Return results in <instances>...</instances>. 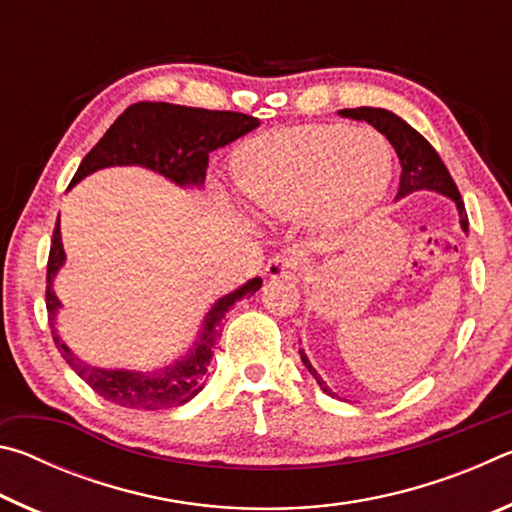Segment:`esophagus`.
I'll return each instance as SVG.
<instances>
[{
	"instance_id": "obj_1",
	"label": "esophagus",
	"mask_w": 512,
	"mask_h": 512,
	"mask_svg": "<svg viewBox=\"0 0 512 512\" xmlns=\"http://www.w3.org/2000/svg\"><path fill=\"white\" fill-rule=\"evenodd\" d=\"M266 273L271 280H293V282H302L305 280V266H302L296 257H287V255H277L271 262L266 264Z\"/></svg>"
}]
</instances>
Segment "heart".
<instances>
[{
  "label": "heart",
  "instance_id": "heart-1",
  "mask_svg": "<svg viewBox=\"0 0 512 512\" xmlns=\"http://www.w3.org/2000/svg\"><path fill=\"white\" fill-rule=\"evenodd\" d=\"M232 173L259 214L291 219L309 207L323 228H339L384 198L393 155L384 137L372 131L302 126L239 146Z\"/></svg>",
  "mask_w": 512,
  "mask_h": 512
}]
</instances>
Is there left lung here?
<instances>
[{
  "mask_svg": "<svg viewBox=\"0 0 512 512\" xmlns=\"http://www.w3.org/2000/svg\"><path fill=\"white\" fill-rule=\"evenodd\" d=\"M341 117H350V119H357V121H368L370 126H375L381 135H386V140L393 144V149L397 153V158H400L402 164V176H400V189H397V198H404L413 192H418V189H431V192H438L447 198H452L456 203V210L458 216H461V228L463 232H467L470 228V223H467V212H465V205H463V198L458 194L456 183L449 176V171L445 167V162L440 160V155L436 153V149L424 140V137L415 131L413 126L406 124L402 117H397L395 112L391 110H384V108H345L339 110ZM300 352V359L305 363L307 370L314 375V379L318 381L320 391L332 395V388H329L323 377L318 375L311 366L305 350H298Z\"/></svg>",
  "mask_w": 512,
  "mask_h": 512,
  "instance_id": "8db88e82",
  "label": "left lung"
}]
</instances>
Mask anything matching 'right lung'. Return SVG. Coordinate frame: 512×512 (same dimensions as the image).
Wrapping results in <instances>:
<instances>
[{"mask_svg":"<svg viewBox=\"0 0 512 512\" xmlns=\"http://www.w3.org/2000/svg\"><path fill=\"white\" fill-rule=\"evenodd\" d=\"M257 126L259 119L244 115V112L189 108L164 101L133 103L121 112L97 146L85 155L69 187L81 183L85 176L99 169L128 167V164L160 173L178 187H201L205 183L210 153L239 140L241 135L250 133ZM63 264L65 250L58 219L47 262V314L56 348L69 363V368L103 400L140 411L176 409L203 391L225 316L237 300L253 296L262 287V277H253L228 296L216 300L205 314L201 334L192 348L187 350L185 357H178L169 366L149 372L108 370L90 366L76 357L56 332V314L63 305L54 293V277Z\"/></svg>","mask_w":512,"mask_h":512,"instance_id":"1","label":"right lung"}]
</instances>
